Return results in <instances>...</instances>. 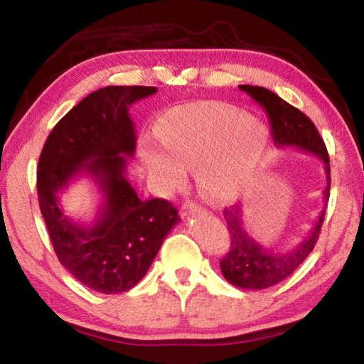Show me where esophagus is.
Instances as JSON below:
<instances>
[{"label":"esophagus","mask_w":364,"mask_h":364,"mask_svg":"<svg viewBox=\"0 0 364 364\" xmlns=\"http://www.w3.org/2000/svg\"><path fill=\"white\" fill-rule=\"evenodd\" d=\"M204 212V207L196 204V202H184L183 207H181V213L183 215H188V213H200Z\"/></svg>","instance_id":"esophagus-1"}]
</instances>
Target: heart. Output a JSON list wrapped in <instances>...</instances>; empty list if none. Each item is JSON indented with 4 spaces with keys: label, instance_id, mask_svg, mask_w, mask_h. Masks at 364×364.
Listing matches in <instances>:
<instances>
[{
    "label": "heart",
    "instance_id": "heart-1",
    "mask_svg": "<svg viewBox=\"0 0 364 364\" xmlns=\"http://www.w3.org/2000/svg\"><path fill=\"white\" fill-rule=\"evenodd\" d=\"M159 143H146L147 170L165 189L178 188L186 167H197V183L213 199L241 196L260 170L268 146L263 123L241 110L215 102H194L167 114Z\"/></svg>",
    "mask_w": 364,
    "mask_h": 364
}]
</instances>
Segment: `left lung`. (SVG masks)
Instances as JSON below:
<instances>
[{
	"instance_id": "1",
	"label": "left lung",
	"mask_w": 364,
	"mask_h": 364,
	"mask_svg": "<svg viewBox=\"0 0 364 364\" xmlns=\"http://www.w3.org/2000/svg\"><path fill=\"white\" fill-rule=\"evenodd\" d=\"M239 90L247 93L267 112L271 127V136H273L276 146L297 147L300 151L315 154L318 159L323 160L326 176H328V184H326L323 194L324 200H328L331 188L329 156L315 123L308 119L304 112H300L299 109H295L267 88L239 85ZM223 215L231 242L230 250L220 260L221 273L232 286L257 291V289H267L284 281L287 276H291L305 262V258L315 249L319 232H321L326 210L323 208L321 213H319L316 225L313 226L308 237L287 252H271L254 241L242 226L241 207L234 205L225 208Z\"/></svg>"
}]
</instances>
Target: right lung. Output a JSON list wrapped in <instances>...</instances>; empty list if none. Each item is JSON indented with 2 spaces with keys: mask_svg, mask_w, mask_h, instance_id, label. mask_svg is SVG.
Instances as JSON below:
<instances>
[{
  "mask_svg": "<svg viewBox=\"0 0 364 364\" xmlns=\"http://www.w3.org/2000/svg\"><path fill=\"white\" fill-rule=\"evenodd\" d=\"M156 86H106L80 101L49 133L36 171L40 210L54 252L73 278L101 294L130 291L144 278L180 217L165 199L141 200L125 178L136 149L130 106ZM86 173L105 202L91 227L67 219L58 194Z\"/></svg>",
  "mask_w": 364,
  "mask_h": 364,
  "instance_id": "1",
  "label": "right lung"
}]
</instances>
